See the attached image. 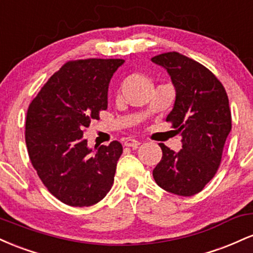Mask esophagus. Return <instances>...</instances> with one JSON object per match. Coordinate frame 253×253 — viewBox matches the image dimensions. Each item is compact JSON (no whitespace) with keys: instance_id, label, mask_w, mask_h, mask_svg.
<instances>
[{"instance_id":"1","label":"esophagus","mask_w":253,"mask_h":253,"mask_svg":"<svg viewBox=\"0 0 253 253\" xmlns=\"http://www.w3.org/2000/svg\"><path fill=\"white\" fill-rule=\"evenodd\" d=\"M138 145H140V141L138 139H133V138H128L125 140V146L128 147H136Z\"/></svg>"}]
</instances>
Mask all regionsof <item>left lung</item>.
Segmentation results:
<instances>
[{
	"label": "left lung",
	"instance_id": "obj_1",
	"mask_svg": "<svg viewBox=\"0 0 253 253\" xmlns=\"http://www.w3.org/2000/svg\"><path fill=\"white\" fill-rule=\"evenodd\" d=\"M151 60L163 66L175 86V103L167 121L182 138L178 152L159 144L163 157L153 169V178L169 193L195 195L213 178L221 162L232 128L227 94L207 68L178 52Z\"/></svg>",
	"mask_w": 253,
	"mask_h": 253
}]
</instances>
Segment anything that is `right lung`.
Masks as SVG:
<instances>
[{
    "label": "right lung",
    "mask_w": 253,
    "mask_h": 253,
    "mask_svg": "<svg viewBox=\"0 0 253 253\" xmlns=\"http://www.w3.org/2000/svg\"><path fill=\"white\" fill-rule=\"evenodd\" d=\"M124 59L71 60L46 82L26 118V145L38 176L72 207L100 202L112 188L123 145L89 149L83 132L108 107V85Z\"/></svg>",
    "instance_id": "1"
}]
</instances>
